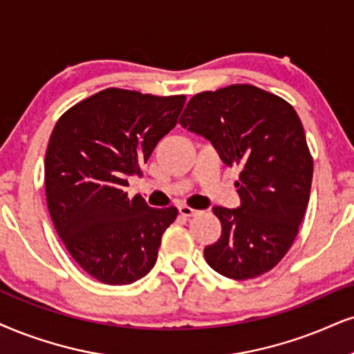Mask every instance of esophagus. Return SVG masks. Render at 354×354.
Wrapping results in <instances>:
<instances>
[{"instance_id": "esophagus-1", "label": "esophagus", "mask_w": 354, "mask_h": 354, "mask_svg": "<svg viewBox=\"0 0 354 354\" xmlns=\"http://www.w3.org/2000/svg\"><path fill=\"white\" fill-rule=\"evenodd\" d=\"M178 213H180L182 216H194V215H197V210H195V208H190V207H187V205H182V207H178Z\"/></svg>"}]
</instances>
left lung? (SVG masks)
I'll return each mask as SVG.
<instances>
[{
	"mask_svg": "<svg viewBox=\"0 0 354 354\" xmlns=\"http://www.w3.org/2000/svg\"><path fill=\"white\" fill-rule=\"evenodd\" d=\"M184 128L212 141L221 160L238 165L241 207H215L221 236L205 248L212 269L246 281L287 254L310 198L313 159L290 103L254 85L236 84L190 98Z\"/></svg>",
	"mask_w": 354,
	"mask_h": 354,
	"instance_id": "obj_1",
	"label": "left lung"
}]
</instances>
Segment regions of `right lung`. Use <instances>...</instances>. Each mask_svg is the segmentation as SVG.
Listing matches in <instances>:
<instances>
[{
  "mask_svg": "<svg viewBox=\"0 0 354 354\" xmlns=\"http://www.w3.org/2000/svg\"><path fill=\"white\" fill-rule=\"evenodd\" d=\"M185 95L157 97L106 88L59 118L46 152L47 207L75 263L110 286L146 276L157 261L176 207L151 208L128 197V177L141 174L174 126Z\"/></svg>",
  "mask_w": 354,
  "mask_h": 354,
  "instance_id": "add662e5",
  "label": "right lung"
}]
</instances>
